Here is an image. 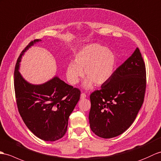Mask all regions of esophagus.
<instances>
[{"mask_svg":"<svg viewBox=\"0 0 161 161\" xmlns=\"http://www.w3.org/2000/svg\"><path fill=\"white\" fill-rule=\"evenodd\" d=\"M86 95L84 92H82L81 94V99H84L86 98Z\"/></svg>","mask_w":161,"mask_h":161,"instance_id":"34e87169","label":"esophagus"}]
</instances>
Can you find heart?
<instances>
[{
	"mask_svg": "<svg viewBox=\"0 0 161 161\" xmlns=\"http://www.w3.org/2000/svg\"><path fill=\"white\" fill-rule=\"evenodd\" d=\"M113 52L99 44H91L75 55L74 62H70L66 69V77L70 84L80 81L84 75L87 77L84 82L86 88L105 84L113 75L115 66Z\"/></svg>",
	"mask_w": 161,
	"mask_h": 161,
	"instance_id": "obj_1",
	"label": "heart"
}]
</instances>
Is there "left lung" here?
I'll list each match as a JSON object with an SVG mask.
<instances>
[{"instance_id":"left-lung-1","label":"left lung","mask_w":161,"mask_h":161,"mask_svg":"<svg viewBox=\"0 0 161 161\" xmlns=\"http://www.w3.org/2000/svg\"><path fill=\"white\" fill-rule=\"evenodd\" d=\"M146 84L145 64L136 48L110 80L91 94L88 118L92 131L110 139L128 129L143 105Z\"/></svg>"}]
</instances>
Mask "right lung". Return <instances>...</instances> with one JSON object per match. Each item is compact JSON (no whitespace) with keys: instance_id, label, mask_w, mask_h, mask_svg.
Listing matches in <instances>:
<instances>
[{"instance_id":"1","label":"right lung","mask_w":161,"mask_h":161,"mask_svg":"<svg viewBox=\"0 0 161 161\" xmlns=\"http://www.w3.org/2000/svg\"><path fill=\"white\" fill-rule=\"evenodd\" d=\"M40 40L30 42L21 52L14 70V90L18 112L25 125L39 139L55 141L64 136L70 114L80 98L79 88L58 77L43 84L25 81L18 71L22 55Z\"/></svg>"}]
</instances>
